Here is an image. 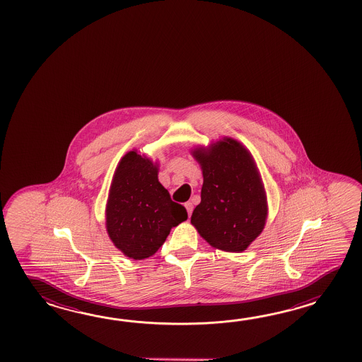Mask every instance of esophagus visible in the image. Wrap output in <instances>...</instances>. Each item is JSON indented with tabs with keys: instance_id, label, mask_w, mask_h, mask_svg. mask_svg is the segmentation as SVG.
I'll list each match as a JSON object with an SVG mask.
<instances>
[{
	"instance_id": "obj_1",
	"label": "esophagus",
	"mask_w": 362,
	"mask_h": 362,
	"mask_svg": "<svg viewBox=\"0 0 362 362\" xmlns=\"http://www.w3.org/2000/svg\"><path fill=\"white\" fill-rule=\"evenodd\" d=\"M185 207H186V211H187L189 216H192V209H194L192 202H186V203H185Z\"/></svg>"
}]
</instances>
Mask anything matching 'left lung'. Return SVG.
Returning a JSON list of instances; mask_svg holds the SVG:
<instances>
[{
    "instance_id": "obj_1",
    "label": "left lung",
    "mask_w": 362,
    "mask_h": 362,
    "mask_svg": "<svg viewBox=\"0 0 362 362\" xmlns=\"http://www.w3.org/2000/svg\"><path fill=\"white\" fill-rule=\"evenodd\" d=\"M192 156L203 170L200 203L192 223L215 248L242 252L260 235L268 215L267 195L251 153L225 137L197 147Z\"/></svg>"
}]
</instances>
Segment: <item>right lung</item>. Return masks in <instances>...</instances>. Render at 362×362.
<instances>
[{"label":"right lung","instance_id":"add662e5","mask_svg":"<svg viewBox=\"0 0 362 362\" xmlns=\"http://www.w3.org/2000/svg\"><path fill=\"white\" fill-rule=\"evenodd\" d=\"M187 218L158 180V165L137 151L124 155L108 194V235L125 256L142 260L162 247L170 229Z\"/></svg>","mask_w":362,"mask_h":362}]
</instances>
